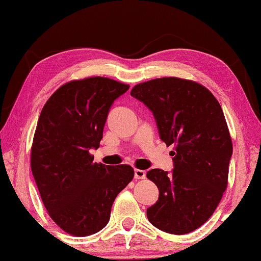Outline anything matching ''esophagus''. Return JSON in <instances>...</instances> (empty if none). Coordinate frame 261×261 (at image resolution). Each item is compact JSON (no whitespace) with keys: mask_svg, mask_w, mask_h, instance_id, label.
<instances>
[{"mask_svg":"<svg viewBox=\"0 0 261 261\" xmlns=\"http://www.w3.org/2000/svg\"><path fill=\"white\" fill-rule=\"evenodd\" d=\"M145 176H146V172L144 170H139V169L135 170V178H136V179H144Z\"/></svg>","mask_w":261,"mask_h":261,"instance_id":"obj_1","label":"esophagus"}]
</instances>
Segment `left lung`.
Masks as SVG:
<instances>
[{
    "label": "left lung",
    "mask_w": 261,
    "mask_h": 261,
    "mask_svg": "<svg viewBox=\"0 0 261 261\" xmlns=\"http://www.w3.org/2000/svg\"><path fill=\"white\" fill-rule=\"evenodd\" d=\"M131 96L152 112L159 138L174 144L173 170L146 172L159 190L147 219L171 234L192 232L213 215L227 186L232 141L220 104L203 85L177 77L144 82Z\"/></svg>",
    "instance_id": "8db88e82"
}]
</instances>
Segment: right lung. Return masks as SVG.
<instances>
[{
    "instance_id": "add662e5",
    "label": "right lung",
    "mask_w": 261,
    "mask_h": 261,
    "mask_svg": "<svg viewBox=\"0 0 261 261\" xmlns=\"http://www.w3.org/2000/svg\"><path fill=\"white\" fill-rule=\"evenodd\" d=\"M129 85L90 77L62 85L41 111L31 172L49 216L62 230L90 236L107 226L117 194L134 178L130 165L93 162L109 111Z\"/></svg>"
}]
</instances>
